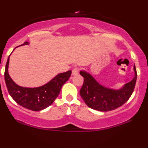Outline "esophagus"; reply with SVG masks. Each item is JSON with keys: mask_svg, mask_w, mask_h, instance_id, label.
<instances>
[{"mask_svg": "<svg viewBox=\"0 0 148 148\" xmlns=\"http://www.w3.org/2000/svg\"><path fill=\"white\" fill-rule=\"evenodd\" d=\"M80 71V69L79 67H75V68H74L72 69V75H76V74H79Z\"/></svg>", "mask_w": 148, "mask_h": 148, "instance_id": "obj_1", "label": "esophagus"}]
</instances>
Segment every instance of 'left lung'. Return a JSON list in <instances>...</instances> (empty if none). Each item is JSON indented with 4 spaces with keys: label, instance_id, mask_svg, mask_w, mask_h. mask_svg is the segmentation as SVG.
Masks as SVG:
<instances>
[{
    "label": "left lung",
    "instance_id": "8db88e82",
    "mask_svg": "<svg viewBox=\"0 0 148 148\" xmlns=\"http://www.w3.org/2000/svg\"><path fill=\"white\" fill-rule=\"evenodd\" d=\"M134 71V79L120 90L106 88L99 84L91 74L81 71L80 74L84 78V82L80 90V95L87 106L94 110L108 112L116 109L127 102L134 92L137 78L135 65Z\"/></svg>",
    "mask_w": 148,
    "mask_h": 148
}]
</instances>
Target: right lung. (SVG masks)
Segmentation results:
<instances>
[{
	"instance_id": "add662e5",
	"label": "right lung",
	"mask_w": 148,
	"mask_h": 148,
	"mask_svg": "<svg viewBox=\"0 0 148 148\" xmlns=\"http://www.w3.org/2000/svg\"><path fill=\"white\" fill-rule=\"evenodd\" d=\"M28 44V42H25L23 45ZM10 56L8 57L5 70V81L9 94L18 104L32 111H40L51 106L59 94L62 86L72 74L71 70L60 73L47 84L38 88L21 87L16 84L9 75Z\"/></svg>"
}]
</instances>
